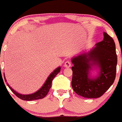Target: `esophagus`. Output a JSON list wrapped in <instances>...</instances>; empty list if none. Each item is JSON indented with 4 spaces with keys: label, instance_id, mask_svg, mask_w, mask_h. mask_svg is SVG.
I'll return each instance as SVG.
<instances>
[{
    "label": "esophagus",
    "instance_id": "esophagus-1",
    "mask_svg": "<svg viewBox=\"0 0 122 122\" xmlns=\"http://www.w3.org/2000/svg\"><path fill=\"white\" fill-rule=\"evenodd\" d=\"M64 66L66 68H69V67H70L71 66V62L69 61V60H66V61L65 62Z\"/></svg>",
    "mask_w": 122,
    "mask_h": 122
}]
</instances>
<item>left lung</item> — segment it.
I'll return each instance as SVG.
<instances>
[{"instance_id": "8db88e82", "label": "left lung", "mask_w": 122, "mask_h": 122, "mask_svg": "<svg viewBox=\"0 0 122 122\" xmlns=\"http://www.w3.org/2000/svg\"><path fill=\"white\" fill-rule=\"evenodd\" d=\"M104 39L87 54H81L72 59V87L76 94L86 98H97L113 84L116 75L117 56L114 40L104 32ZM100 68L99 76L90 79L88 72L92 66Z\"/></svg>"}]
</instances>
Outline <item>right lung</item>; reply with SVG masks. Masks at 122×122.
Here are the masks:
<instances>
[{"label":"right lung","instance_id":"right-lung-1","mask_svg":"<svg viewBox=\"0 0 122 122\" xmlns=\"http://www.w3.org/2000/svg\"><path fill=\"white\" fill-rule=\"evenodd\" d=\"M60 67L59 68H57V69H56L50 75V76H48V78H47V81H46V83H44V84L43 85V86L39 89L38 91H37L36 92L34 93L33 94H30V95H21V94H20L18 93H17V92L15 91L14 90L12 89L10 86L8 85V86L9 87L10 89H11V91L15 94V95L17 96L18 98H19L20 99H22V100H24V101H33V100H36V99H42V98H44L46 97V95H47V93L49 92L50 89L51 87V83H52V81L54 79V78L57 75L58 73L60 72ZM4 75V78L5 81H6L5 79V74H3Z\"/></svg>","mask_w":122,"mask_h":122}]
</instances>
